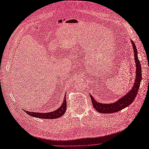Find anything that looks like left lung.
Instances as JSON below:
<instances>
[{"label":"left lung","mask_w":149,"mask_h":149,"mask_svg":"<svg viewBox=\"0 0 149 149\" xmlns=\"http://www.w3.org/2000/svg\"><path fill=\"white\" fill-rule=\"evenodd\" d=\"M131 42L134 49V60L136 66V79H135L134 84L132 88L130 89L125 96H124L123 97H121L116 102L113 103L102 104L100 102H98L96 101V100H94L93 97L90 94L93 107L95 108L97 112H100V113H113V112H117L122 109H123L125 107L129 106L130 104H132V102L135 100V98H136L137 96L140 86V84H141V81L142 79V69L141 66V63H140V61L138 59L137 50L136 47L132 40Z\"/></svg>","instance_id":"8db88e82"}]
</instances>
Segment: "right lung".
I'll return each mask as SVG.
<instances>
[{
  "mask_svg": "<svg viewBox=\"0 0 149 149\" xmlns=\"http://www.w3.org/2000/svg\"><path fill=\"white\" fill-rule=\"evenodd\" d=\"M66 95H65V98L63 102L62 105L58 108L56 111L53 112H47V113H40V112H30L24 110L26 114L30 115L31 116L35 117V118H42V119H57L60 118L61 116L63 115L66 110Z\"/></svg>",
  "mask_w": 149,
  "mask_h": 149,
  "instance_id": "1",
  "label": "right lung"
}]
</instances>
